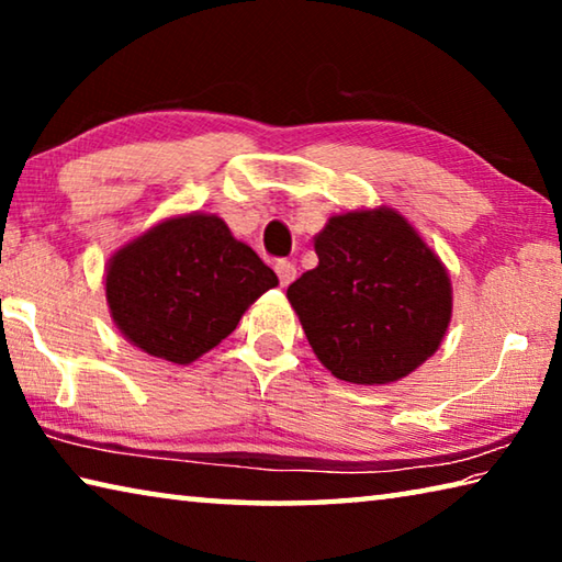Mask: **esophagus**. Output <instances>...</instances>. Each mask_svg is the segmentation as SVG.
Returning <instances> with one entry per match:
<instances>
[{
	"label": "esophagus",
	"instance_id": "esophagus-1",
	"mask_svg": "<svg viewBox=\"0 0 562 562\" xmlns=\"http://www.w3.org/2000/svg\"><path fill=\"white\" fill-rule=\"evenodd\" d=\"M274 272H278L282 288H288V284L294 280V274H297V268H294V262L290 260H278L274 262Z\"/></svg>",
	"mask_w": 562,
	"mask_h": 562
}]
</instances>
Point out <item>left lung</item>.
Wrapping results in <instances>:
<instances>
[{
  "mask_svg": "<svg viewBox=\"0 0 562 562\" xmlns=\"http://www.w3.org/2000/svg\"><path fill=\"white\" fill-rule=\"evenodd\" d=\"M319 265L288 288L310 347L337 379L389 384L439 349L451 319L441 260L386 207L329 217Z\"/></svg>",
  "mask_w": 562,
  "mask_h": 562,
  "instance_id": "1",
  "label": "left lung"
}]
</instances>
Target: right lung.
<instances>
[{
    "label": "right lung",
    "instance_id": "add662e5",
    "mask_svg": "<svg viewBox=\"0 0 562 562\" xmlns=\"http://www.w3.org/2000/svg\"><path fill=\"white\" fill-rule=\"evenodd\" d=\"M274 284L278 274L221 217L195 213L170 217L113 255L106 300L133 345L190 364L231 335Z\"/></svg>",
    "mask_w": 562,
    "mask_h": 562
}]
</instances>
